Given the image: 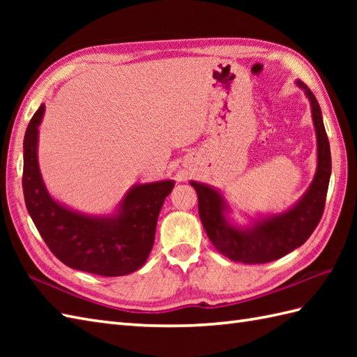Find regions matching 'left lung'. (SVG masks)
Listing matches in <instances>:
<instances>
[{"mask_svg": "<svg viewBox=\"0 0 357 357\" xmlns=\"http://www.w3.org/2000/svg\"><path fill=\"white\" fill-rule=\"evenodd\" d=\"M298 86L305 90L312 102L317 136V170L308 192L293 208L282 215L264 219L253 229L241 230L227 222L221 195L204 184L195 181L190 183L198 193L199 218L208 239L219 253L231 261L242 264L276 261L304 244L322 218L331 174L330 142L316 96L302 81H298Z\"/></svg>", "mask_w": 357, "mask_h": 357, "instance_id": "left-lung-1", "label": "left lung"}]
</instances>
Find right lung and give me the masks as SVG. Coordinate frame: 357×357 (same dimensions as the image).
<instances>
[{
  "mask_svg": "<svg viewBox=\"0 0 357 357\" xmlns=\"http://www.w3.org/2000/svg\"><path fill=\"white\" fill-rule=\"evenodd\" d=\"M44 104L24 135L22 190L30 218L41 238L67 267L100 276H124L142 267L155 241L159 211L174 184L161 181L136 185L113 218L84 216L50 198L38 167V126Z\"/></svg>",
  "mask_w": 357,
  "mask_h": 357,
  "instance_id": "add662e5",
  "label": "right lung"
}]
</instances>
